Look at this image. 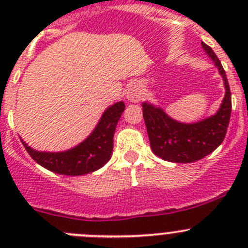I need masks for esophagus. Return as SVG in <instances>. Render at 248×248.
I'll list each match as a JSON object with an SVG mask.
<instances>
[{
    "mask_svg": "<svg viewBox=\"0 0 248 248\" xmlns=\"http://www.w3.org/2000/svg\"><path fill=\"white\" fill-rule=\"evenodd\" d=\"M125 98L129 102L138 103L141 99V89L138 84H131L125 92Z\"/></svg>",
    "mask_w": 248,
    "mask_h": 248,
    "instance_id": "1",
    "label": "esophagus"
}]
</instances>
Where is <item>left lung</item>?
I'll return each mask as SVG.
<instances>
[{"label": "left lung", "instance_id": "8db88e82", "mask_svg": "<svg viewBox=\"0 0 248 248\" xmlns=\"http://www.w3.org/2000/svg\"><path fill=\"white\" fill-rule=\"evenodd\" d=\"M201 46L218 69L225 85V97L214 115L196 123H181L169 117L160 107L149 102L141 104L151 150L170 163H194L207 156L221 145L229 126L231 92L226 73L212 48L203 42Z\"/></svg>", "mask_w": 248, "mask_h": 248}]
</instances>
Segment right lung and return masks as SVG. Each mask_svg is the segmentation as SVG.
<instances>
[{"label": "right lung", "instance_id": "right-lung-1", "mask_svg": "<svg viewBox=\"0 0 248 248\" xmlns=\"http://www.w3.org/2000/svg\"><path fill=\"white\" fill-rule=\"evenodd\" d=\"M124 109V102L108 107L91 134L82 143L68 150L38 151L22 139L21 141L31 157L49 171L68 176L91 174L103 168L111 157L114 133Z\"/></svg>", "mask_w": 248, "mask_h": 248}]
</instances>
